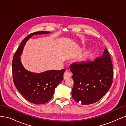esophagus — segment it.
Segmentation results:
<instances>
[{
  "label": "esophagus",
  "mask_w": 126,
  "mask_h": 126,
  "mask_svg": "<svg viewBox=\"0 0 126 126\" xmlns=\"http://www.w3.org/2000/svg\"><path fill=\"white\" fill-rule=\"evenodd\" d=\"M71 77V75L69 71H66L63 74V78L64 79H67L68 78H70Z\"/></svg>",
  "instance_id": "1"
}]
</instances>
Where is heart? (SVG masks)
I'll return each instance as SVG.
<instances>
[{"mask_svg": "<svg viewBox=\"0 0 126 126\" xmlns=\"http://www.w3.org/2000/svg\"><path fill=\"white\" fill-rule=\"evenodd\" d=\"M91 52H92V51L91 50H88V51H86L85 53H84V54H83L82 56V58H81L82 60H86L88 59V58H89V57L91 55Z\"/></svg>", "mask_w": 126, "mask_h": 126, "instance_id": "heart-1", "label": "heart"}]
</instances>
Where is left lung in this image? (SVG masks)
<instances>
[{
	"label": "left lung",
	"mask_w": 126,
	"mask_h": 126,
	"mask_svg": "<svg viewBox=\"0 0 126 126\" xmlns=\"http://www.w3.org/2000/svg\"><path fill=\"white\" fill-rule=\"evenodd\" d=\"M70 69L73 75L72 96L81 105L98 101L112 85L113 68L111 57L106 48L102 56L94 62L72 64Z\"/></svg>",
	"instance_id": "obj_1"
}]
</instances>
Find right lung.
<instances>
[{"instance_id":"obj_1","label":"right lung","mask_w":126,"mask_h":126,"mask_svg":"<svg viewBox=\"0 0 126 126\" xmlns=\"http://www.w3.org/2000/svg\"><path fill=\"white\" fill-rule=\"evenodd\" d=\"M41 31L30 33L21 41L13 60V75L17 89L27 100L35 104H44L52 98L55 88L63 81L65 69L50 70L35 73L26 70L21 62L25 45L36 35L50 33Z\"/></svg>"}]
</instances>
